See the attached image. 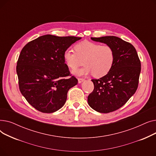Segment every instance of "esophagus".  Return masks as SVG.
Here are the masks:
<instances>
[{"label": "esophagus", "mask_w": 156, "mask_h": 156, "mask_svg": "<svg viewBox=\"0 0 156 156\" xmlns=\"http://www.w3.org/2000/svg\"><path fill=\"white\" fill-rule=\"evenodd\" d=\"M78 83H82L83 81H84L85 80L83 78H78Z\"/></svg>", "instance_id": "obj_1"}]
</instances>
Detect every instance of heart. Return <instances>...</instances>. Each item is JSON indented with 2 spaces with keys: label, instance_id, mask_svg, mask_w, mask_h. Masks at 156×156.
I'll use <instances>...</instances> for the list:
<instances>
[{
  "label": "heart",
  "instance_id": "b5f03b06",
  "mask_svg": "<svg viewBox=\"0 0 156 156\" xmlns=\"http://www.w3.org/2000/svg\"><path fill=\"white\" fill-rule=\"evenodd\" d=\"M75 52L66 49L63 53V59L67 66L75 69L83 63L85 66L81 69L73 71L78 76L94 74L95 77L101 78L109 73L115 59V54L112 47L109 45L83 41L75 46Z\"/></svg>",
  "mask_w": 156,
  "mask_h": 156
}]
</instances>
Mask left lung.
Listing matches in <instances>:
<instances>
[{
    "label": "left lung",
    "instance_id": "8db88e82",
    "mask_svg": "<svg viewBox=\"0 0 156 156\" xmlns=\"http://www.w3.org/2000/svg\"><path fill=\"white\" fill-rule=\"evenodd\" d=\"M91 39L111 46L115 54L109 73L98 80H92L94 89L87 99L94 110L109 113L121 108L135 93L141 64L135 47L120 38L105 36Z\"/></svg>",
    "mask_w": 156,
    "mask_h": 156
}]
</instances>
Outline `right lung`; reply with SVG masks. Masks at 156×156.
<instances>
[{
  "label": "right lung",
  "instance_id": "add662e5",
  "mask_svg": "<svg viewBox=\"0 0 156 156\" xmlns=\"http://www.w3.org/2000/svg\"><path fill=\"white\" fill-rule=\"evenodd\" d=\"M81 37L45 35L31 41L20 54L16 66L21 94L37 110L52 113L65 104L69 90L78 83L70 75L63 53Z\"/></svg>",
  "mask_w": 156,
  "mask_h": 156
}]
</instances>
